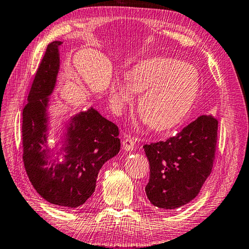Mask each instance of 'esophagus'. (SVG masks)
<instances>
[{
  "label": "esophagus",
  "mask_w": 249,
  "mask_h": 249,
  "mask_svg": "<svg viewBox=\"0 0 249 249\" xmlns=\"http://www.w3.org/2000/svg\"><path fill=\"white\" fill-rule=\"evenodd\" d=\"M136 139L131 136H126L123 140V147L126 151H131L135 146Z\"/></svg>",
  "instance_id": "1"
}]
</instances>
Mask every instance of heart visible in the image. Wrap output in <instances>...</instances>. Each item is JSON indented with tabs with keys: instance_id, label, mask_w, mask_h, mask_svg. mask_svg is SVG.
I'll return each instance as SVG.
<instances>
[{
	"instance_id": "b5f03b06",
	"label": "heart",
	"mask_w": 249,
	"mask_h": 249,
	"mask_svg": "<svg viewBox=\"0 0 249 249\" xmlns=\"http://www.w3.org/2000/svg\"><path fill=\"white\" fill-rule=\"evenodd\" d=\"M140 92L139 110L153 130L178 125L186 118L198 97L200 76L195 66L165 56L143 59L131 66L126 79L114 78L109 99L115 113H121Z\"/></svg>"
}]
</instances>
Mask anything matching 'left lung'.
I'll use <instances>...</instances> for the list:
<instances>
[{"mask_svg":"<svg viewBox=\"0 0 249 249\" xmlns=\"http://www.w3.org/2000/svg\"><path fill=\"white\" fill-rule=\"evenodd\" d=\"M217 129L214 116L200 115L168 140L143 145L150 162L145 193L153 205L178 209L197 197L212 172Z\"/></svg>","mask_w":249,"mask_h":249,"instance_id":"8db88e82","label":"left lung"}]
</instances>
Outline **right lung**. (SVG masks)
<instances>
[{
    "label": "right lung",
    "instance_id": "obj_1",
    "mask_svg": "<svg viewBox=\"0 0 249 249\" xmlns=\"http://www.w3.org/2000/svg\"><path fill=\"white\" fill-rule=\"evenodd\" d=\"M62 44L55 40L48 45L32 83L22 112V158L26 174L41 197L75 209L93 195L100 168L118 154L121 141L118 126L91 107L68 123L61 149L64 160L51 155L47 146V108L59 72Z\"/></svg>",
    "mask_w": 249,
    "mask_h": 249
}]
</instances>
